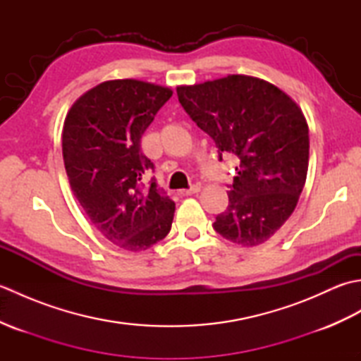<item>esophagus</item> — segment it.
<instances>
[{"instance_id": "obj_1", "label": "esophagus", "mask_w": 361, "mask_h": 361, "mask_svg": "<svg viewBox=\"0 0 361 361\" xmlns=\"http://www.w3.org/2000/svg\"><path fill=\"white\" fill-rule=\"evenodd\" d=\"M197 192H200V186H198V185L190 186L189 189H181V190H178V194H180L181 197H188V195H192V194H197Z\"/></svg>"}]
</instances>
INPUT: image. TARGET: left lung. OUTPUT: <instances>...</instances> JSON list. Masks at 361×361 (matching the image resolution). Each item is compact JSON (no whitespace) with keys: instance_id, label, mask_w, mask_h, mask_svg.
<instances>
[{"instance_id":"8db88e82","label":"left lung","mask_w":361,"mask_h":361,"mask_svg":"<svg viewBox=\"0 0 361 361\" xmlns=\"http://www.w3.org/2000/svg\"><path fill=\"white\" fill-rule=\"evenodd\" d=\"M183 109L221 153L239 158L228 208L214 229L226 240L256 247L295 211L309 167V127L301 109L278 87L233 74L176 88Z\"/></svg>"}]
</instances>
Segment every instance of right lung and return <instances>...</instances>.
<instances>
[{
    "label": "right lung",
    "mask_w": 361,
    "mask_h": 361,
    "mask_svg": "<svg viewBox=\"0 0 361 361\" xmlns=\"http://www.w3.org/2000/svg\"><path fill=\"white\" fill-rule=\"evenodd\" d=\"M172 91L122 79L99 83L74 102L62 133L63 163L73 192L97 231L127 251H141L171 231L175 203L141 152V137Z\"/></svg>",
    "instance_id": "add662e5"
}]
</instances>
